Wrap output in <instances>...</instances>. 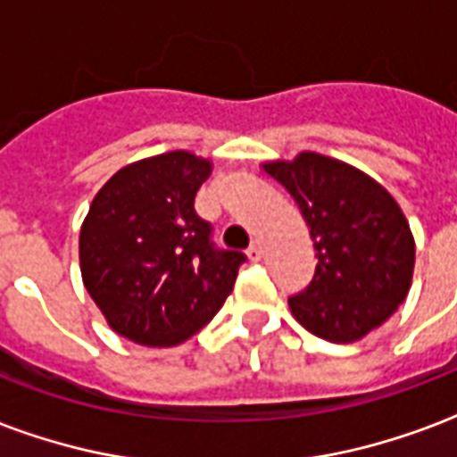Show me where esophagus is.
Wrapping results in <instances>:
<instances>
[{
    "instance_id": "esophagus-1",
    "label": "esophagus",
    "mask_w": 457,
    "mask_h": 457,
    "mask_svg": "<svg viewBox=\"0 0 457 457\" xmlns=\"http://www.w3.org/2000/svg\"><path fill=\"white\" fill-rule=\"evenodd\" d=\"M246 253H249L251 263H258V261L263 258V246H261V244H258V242H253L249 246V251H246Z\"/></svg>"
}]
</instances>
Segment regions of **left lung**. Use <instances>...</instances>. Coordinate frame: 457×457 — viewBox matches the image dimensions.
Returning a JSON list of instances; mask_svg holds the SVG:
<instances>
[{
  "label": "left lung",
  "instance_id": "left-lung-1",
  "mask_svg": "<svg viewBox=\"0 0 457 457\" xmlns=\"http://www.w3.org/2000/svg\"><path fill=\"white\" fill-rule=\"evenodd\" d=\"M263 170L301 208L318 258L311 285L289 299L294 318L334 344L384 325L408 296L415 268V239L396 199L353 165L315 152Z\"/></svg>",
  "mask_w": 457,
  "mask_h": 457
}]
</instances>
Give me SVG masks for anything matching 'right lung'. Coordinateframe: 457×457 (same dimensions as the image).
<instances>
[{
  "label": "right lung",
  "mask_w": 457,
  "mask_h": 457,
  "mask_svg": "<svg viewBox=\"0 0 457 457\" xmlns=\"http://www.w3.org/2000/svg\"><path fill=\"white\" fill-rule=\"evenodd\" d=\"M211 170L208 158L168 152L125 165L96 192L80 228L82 282L125 339L182 344L232 292L246 256L215 249L194 211Z\"/></svg>",
  "instance_id": "obj_1"
}]
</instances>
